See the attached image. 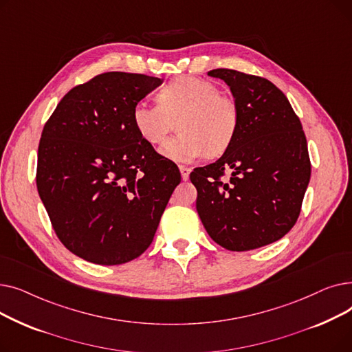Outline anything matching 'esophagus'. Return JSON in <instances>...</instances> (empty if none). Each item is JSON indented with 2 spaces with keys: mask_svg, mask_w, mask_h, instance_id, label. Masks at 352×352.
Listing matches in <instances>:
<instances>
[{
  "mask_svg": "<svg viewBox=\"0 0 352 352\" xmlns=\"http://www.w3.org/2000/svg\"><path fill=\"white\" fill-rule=\"evenodd\" d=\"M179 173H181V177L184 181H187L190 178V173H191V168H188V166L186 165H179Z\"/></svg>",
  "mask_w": 352,
  "mask_h": 352,
  "instance_id": "esophagus-1",
  "label": "esophagus"
}]
</instances>
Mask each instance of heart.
Instances as JSON below:
<instances>
[{"instance_id":"obj_1","label":"heart","mask_w":352,"mask_h":352,"mask_svg":"<svg viewBox=\"0 0 352 352\" xmlns=\"http://www.w3.org/2000/svg\"><path fill=\"white\" fill-rule=\"evenodd\" d=\"M160 102L140 101L133 109L138 135L148 144L166 140L177 122L181 134L161 148V155L175 162H190L224 153L238 128L235 102L219 94L215 84L197 77H179L165 85Z\"/></svg>"}]
</instances>
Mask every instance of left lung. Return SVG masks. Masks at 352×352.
<instances>
[{
    "label": "left lung",
    "mask_w": 352,
    "mask_h": 352,
    "mask_svg": "<svg viewBox=\"0 0 352 352\" xmlns=\"http://www.w3.org/2000/svg\"><path fill=\"white\" fill-rule=\"evenodd\" d=\"M231 89L238 128L215 162L195 168L197 211L217 244L250 251L278 241L297 223L311 164L300 118L271 81L228 68L208 72ZM232 171L228 183L219 177Z\"/></svg>",
    "instance_id": "8db88e82"
}]
</instances>
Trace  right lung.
<instances>
[{
  "label": "right lung",
  "mask_w": 352,
  "mask_h": 352,
  "mask_svg": "<svg viewBox=\"0 0 352 352\" xmlns=\"http://www.w3.org/2000/svg\"><path fill=\"white\" fill-rule=\"evenodd\" d=\"M162 84L105 72L72 88L43 129L36 188L60 241L98 265H120L153 243L181 182L133 122L137 102Z\"/></svg>",
  "instance_id": "1"
}]
</instances>
